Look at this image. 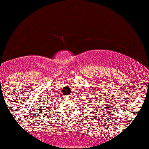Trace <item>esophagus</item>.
I'll return each instance as SVG.
<instances>
[{
    "mask_svg": "<svg viewBox=\"0 0 149 149\" xmlns=\"http://www.w3.org/2000/svg\"><path fill=\"white\" fill-rule=\"evenodd\" d=\"M69 98H70V96H68V95H67V96H66V97H65L66 100H68Z\"/></svg>",
    "mask_w": 149,
    "mask_h": 149,
    "instance_id": "1",
    "label": "esophagus"
}]
</instances>
